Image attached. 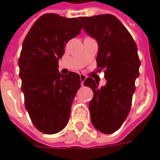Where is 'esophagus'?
<instances>
[{
  "label": "esophagus",
  "mask_w": 160,
  "mask_h": 160,
  "mask_svg": "<svg viewBox=\"0 0 160 160\" xmlns=\"http://www.w3.org/2000/svg\"><path fill=\"white\" fill-rule=\"evenodd\" d=\"M80 81H81V86H83L84 81H85V80L87 79V76H86L85 74H80Z\"/></svg>",
  "instance_id": "1"
}]
</instances>
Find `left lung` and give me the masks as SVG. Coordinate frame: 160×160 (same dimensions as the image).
<instances>
[{"instance_id":"8db88e82","label":"left lung","mask_w":160,"mask_h":160,"mask_svg":"<svg viewBox=\"0 0 160 160\" xmlns=\"http://www.w3.org/2000/svg\"><path fill=\"white\" fill-rule=\"evenodd\" d=\"M79 19L86 32L97 40V67L98 71L104 70L107 81L101 87L91 77L84 81V86L93 92L89 103L91 120L101 133L112 134L120 128L130 111L141 65L137 46L126 27L114 15Z\"/></svg>"}]
</instances>
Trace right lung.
Masks as SVG:
<instances>
[{
    "instance_id": "1",
    "label": "right lung",
    "mask_w": 160,
    "mask_h": 160,
    "mask_svg": "<svg viewBox=\"0 0 160 160\" xmlns=\"http://www.w3.org/2000/svg\"><path fill=\"white\" fill-rule=\"evenodd\" d=\"M82 29L77 18L46 13L33 24L23 42L19 58L25 105L34 126L43 134L62 130L80 87V75L58 71V61L70 39Z\"/></svg>"
}]
</instances>
